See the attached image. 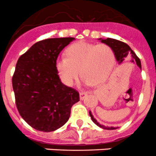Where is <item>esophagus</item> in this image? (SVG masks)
Instances as JSON below:
<instances>
[{"instance_id":"esophagus-1","label":"esophagus","mask_w":156,"mask_h":156,"mask_svg":"<svg viewBox=\"0 0 156 156\" xmlns=\"http://www.w3.org/2000/svg\"><path fill=\"white\" fill-rule=\"evenodd\" d=\"M87 95V92H80V100H83L86 98Z\"/></svg>"}]
</instances>
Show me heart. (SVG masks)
<instances>
[{
	"label": "heart",
	"mask_w": 156,
	"mask_h": 156,
	"mask_svg": "<svg viewBox=\"0 0 156 156\" xmlns=\"http://www.w3.org/2000/svg\"><path fill=\"white\" fill-rule=\"evenodd\" d=\"M66 55L67 57L58 58L55 66L62 81L69 87L75 83L80 73L83 84H99L108 76L115 61L113 51L108 45L86 41L72 44Z\"/></svg>",
	"instance_id": "heart-1"
}]
</instances>
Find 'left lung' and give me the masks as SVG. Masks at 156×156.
<instances>
[{"label": "left lung", "instance_id": "1", "mask_svg": "<svg viewBox=\"0 0 156 156\" xmlns=\"http://www.w3.org/2000/svg\"><path fill=\"white\" fill-rule=\"evenodd\" d=\"M98 41H100L101 43H104L105 44L108 45L112 49L115 60L118 62V64L120 65L122 62L130 59L131 62L137 64V66L141 69V64H140V59L137 58L136 54L133 51V50L129 48V45L126 44V43H123L120 41H117L115 39H112V38H107V39L99 38ZM89 114H90L92 121L99 127L105 129H115L118 128L114 127V126H105L102 124H100L97 121V119H95L94 115H92L91 112L89 111Z\"/></svg>", "mask_w": 156, "mask_h": 156}]
</instances>
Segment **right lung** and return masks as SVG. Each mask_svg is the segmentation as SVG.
Returning <instances> with one entry per match:
<instances>
[{
	"instance_id": "add662e5",
	"label": "right lung",
	"mask_w": 156,
	"mask_h": 156,
	"mask_svg": "<svg viewBox=\"0 0 156 156\" xmlns=\"http://www.w3.org/2000/svg\"><path fill=\"white\" fill-rule=\"evenodd\" d=\"M73 37L50 38L34 44L20 56L12 77L16 103L23 119L34 129L55 131L69 120L79 93L62 83L56 69L59 53Z\"/></svg>"
}]
</instances>
